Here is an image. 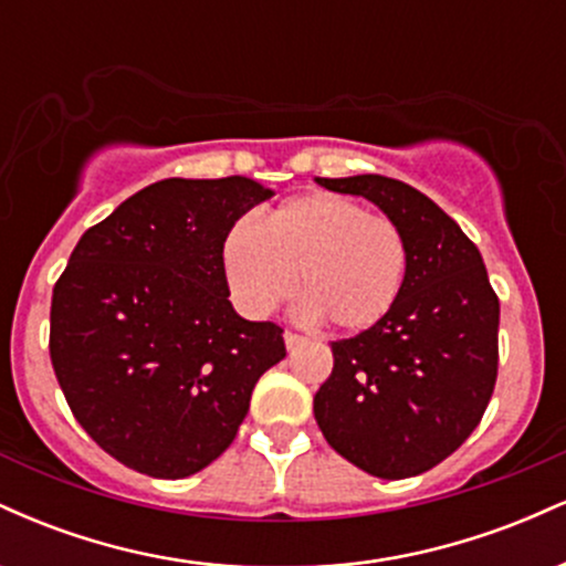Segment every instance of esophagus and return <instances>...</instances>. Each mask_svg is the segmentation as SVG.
<instances>
[{"instance_id":"1","label":"esophagus","mask_w":566,"mask_h":566,"mask_svg":"<svg viewBox=\"0 0 566 566\" xmlns=\"http://www.w3.org/2000/svg\"><path fill=\"white\" fill-rule=\"evenodd\" d=\"M284 346H287V350H297L301 346H305V337L297 335V333H284Z\"/></svg>"}]
</instances>
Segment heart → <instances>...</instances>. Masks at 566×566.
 Wrapping results in <instances>:
<instances>
[{"mask_svg": "<svg viewBox=\"0 0 566 566\" xmlns=\"http://www.w3.org/2000/svg\"><path fill=\"white\" fill-rule=\"evenodd\" d=\"M405 231L337 193L292 199L261 226L239 220L223 242V269L239 308L265 316L295 290L308 316L365 333L388 316L407 276Z\"/></svg>", "mask_w": 566, "mask_h": 566, "instance_id": "obj_1", "label": "heart"}]
</instances>
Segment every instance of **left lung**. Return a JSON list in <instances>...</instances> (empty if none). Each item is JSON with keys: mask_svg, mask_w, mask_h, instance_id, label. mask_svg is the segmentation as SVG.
<instances>
[{"mask_svg": "<svg viewBox=\"0 0 566 566\" xmlns=\"http://www.w3.org/2000/svg\"><path fill=\"white\" fill-rule=\"evenodd\" d=\"M378 205L405 231L399 301L375 327L333 343L314 396L324 439L380 479L418 476L471 437L497 380L500 303L476 244L418 188L382 175L316 178Z\"/></svg>", "mask_w": 566, "mask_h": 566, "instance_id": "left-lung-1", "label": "left lung"}]
</instances>
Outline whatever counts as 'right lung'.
I'll return each instance as SVG.
<instances>
[{"mask_svg": "<svg viewBox=\"0 0 566 566\" xmlns=\"http://www.w3.org/2000/svg\"><path fill=\"white\" fill-rule=\"evenodd\" d=\"M271 188L167 178L82 233L50 308V359L101 450L154 479L191 476L237 437L284 329L229 301L223 242Z\"/></svg>", "mask_w": 566, "mask_h": 566, "instance_id": "right-lung-1", "label": "right lung"}]
</instances>
